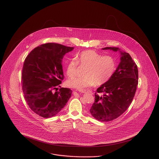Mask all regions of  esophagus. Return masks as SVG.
Returning a JSON list of instances; mask_svg holds the SVG:
<instances>
[{
	"label": "esophagus",
	"mask_w": 159,
	"mask_h": 159,
	"mask_svg": "<svg viewBox=\"0 0 159 159\" xmlns=\"http://www.w3.org/2000/svg\"><path fill=\"white\" fill-rule=\"evenodd\" d=\"M79 92H81V93H86V92H88V91L87 90H86V89H84V90H79Z\"/></svg>",
	"instance_id": "1"
}]
</instances>
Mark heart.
<instances>
[{
    "instance_id": "b5f03b06",
    "label": "heart",
    "mask_w": 159,
    "mask_h": 159,
    "mask_svg": "<svg viewBox=\"0 0 159 159\" xmlns=\"http://www.w3.org/2000/svg\"><path fill=\"white\" fill-rule=\"evenodd\" d=\"M86 66L83 77L68 79L66 84L70 88L78 90L102 84L113 76L116 69V61L113 57L101 54L93 50H86L77 54V60H70L67 65L66 73L70 77L76 76L78 65Z\"/></svg>"
}]
</instances>
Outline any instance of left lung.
Returning <instances> with one entry per match:
<instances>
[{
	"label": "left lung",
	"instance_id": "8db88e82",
	"mask_svg": "<svg viewBox=\"0 0 159 159\" xmlns=\"http://www.w3.org/2000/svg\"><path fill=\"white\" fill-rule=\"evenodd\" d=\"M102 49L119 51L120 62L111 78L97 89L95 102L89 111L99 121H111L130 105L138 84V70L130 55L119 48L106 47Z\"/></svg>",
	"mask_w": 159,
	"mask_h": 159
}]
</instances>
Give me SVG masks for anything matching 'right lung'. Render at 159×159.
<instances>
[{"instance_id":"add662e5","label":"right lung","mask_w":159,"mask_h":159,"mask_svg":"<svg viewBox=\"0 0 159 159\" xmlns=\"http://www.w3.org/2000/svg\"><path fill=\"white\" fill-rule=\"evenodd\" d=\"M73 49L47 43L33 49L24 60L21 74L24 98L31 110L42 117L57 115L71 96L69 88L57 89L64 79L63 57Z\"/></svg>"}]
</instances>
